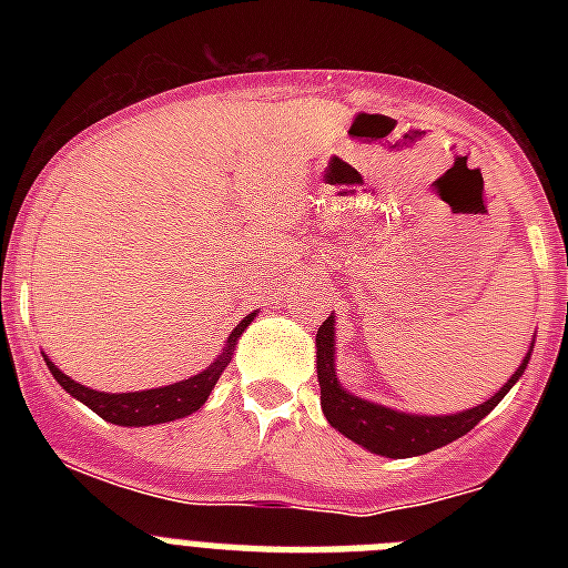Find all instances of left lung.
<instances>
[{"mask_svg": "<svg viewBox=\"0 0 568 568\" xmlns=\"http://www.w3.org/2000/svg\"><path fill=\"white\" fill-rule=\"evenodd\" d=\"M333 315L318 327L315 344H318V384H321V409L327 415L329 426L346 435L349 440L361 444L364 449L375 455H386V458H413V455H426L440 446L453 444L460 435L480 424L486 415L500 404L506 393H509L515 381L524 375L529 355L524 364L518 366V373L500 386L498 393L489 400L478 404L475 409H466L458 415H406L389 406L369 404L355 395H349L344 386L335 378V338H333Z\"/></svg>", "mask_w": 568, "mask_h": 568, "instance_id": "1", "label": "left lung"}]
</instances>
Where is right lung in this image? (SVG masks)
I'll use <instances>...</instances> for the list:
<instances>
[{
  "mask_svg": "<svg viewBox=\"0 0 568 568\" xmlns=\"http://www.w3.org/2000/svg\"><path fill=\"white\" fill-rule=\"evenodd\" d=\"M255 318V313H250L247 318L241 321L239 327L230 333L227 338V349L222 353V358L210 364L204 373L193 375L187 381H179V384L162 386V389H144V393H122V395H108V393H97V389H88V386L77 384V381H70L68 375L59 369L53 361H48L50 375L59 381L64 393H70L77 400H82L84 406H90L99 418L110 420V424L119 426H150V424H168V420L184 418V415L195 413V409H202L207 395L213 393L215 381L219 375L224 373V366H227L230 353H233L235 341L244 329L250 327V321Z\"/></svg>",
  "mask_w": 568,
  "mask_h": 568,
  "instance_id": "add662e5",
  "label": "right lung"
}]
</instances>
